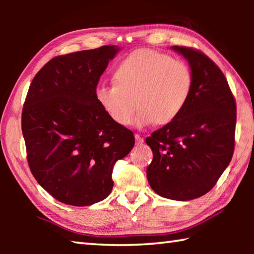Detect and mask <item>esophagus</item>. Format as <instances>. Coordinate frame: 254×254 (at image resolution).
I'll return each mask as SVG.
<instances>
[{
  "instance_id": "34e87169",
  "label": "esophagus",
  "mask_w": 254,
  "mask_h": 254,
  "mask_svg": "<svg viewBox=\"0 0 254 254\" xmlns=\"http://www.w3.org/2000/svg\"><path fill=\"white\" fill-rule=\"evenodd\" d=\"M134 137H135V143L136 144H142L143 143V137L141 136L140 134H135Z\"/></svg>"
}]
</instances>
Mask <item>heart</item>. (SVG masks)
Returning a JSON list of instances; mask_svg holds the SVG:
<instances>
[{
	"label": "heart",
	"mask_w": 254,
	"mask_h": 254,
	"mask_svg": "<svg viewBox=\"0 0 254 254\" xmlns=\"http://www.w3.org/2000/svg\"><path fill=\"white\" fill-rule=\"evenodd\" d=\"M114 84L100 85L98 104L120 126H166L177 119L190 95L191 71L186 64L150 49L133 51L119 64Z\"/></svg>",
	"instance_id": "obj_1"
}]
</instances>
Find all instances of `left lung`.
<instances>
[{"label": "left lung", "instance_id": "8db88e82", "mask_svg": "<svg viewBox=\"0 0 254 254\" xmlns=\"http://www.w3.org/2000/svg\"><path fill=\"white\" fill-rule=\"evenodd\" d=\"M173 49L188 60L192 87L179 117L145 139L153 152L147 177L158 195L190 200L208 192L231 162L236 103L212 59L189 47Z\"/></svg>", "mask_w": 254, "mask_h": 254}]
</instances>
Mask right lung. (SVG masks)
<instances>
[{
	"label": "right lung",
	"mask_w": 254,
	"mask_h": 254,
	"mask_svg": "<svg viewBox=\"0 0 254 254\" xmlns=\"http://www.w3.org/2000/svg\"><path fill=\"white\" fill-rule=\"evenodd\" d=\"M118 51L102 46L57 56L29 87L21 126L30 170L64 204L105 199L115 162L134 147L133 132L115 123L95 97L101 75Z\"/></svg>",
	"instance_id": "right-lung-1"
}]
</instances>
